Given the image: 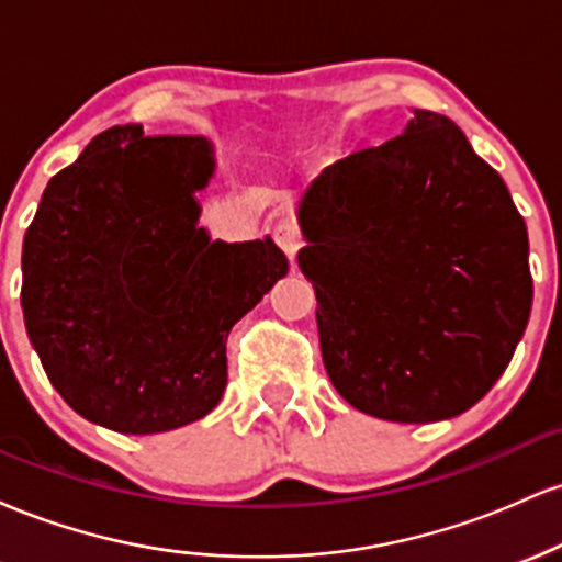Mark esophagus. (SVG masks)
Returning a JSON list of instances; mask_svg holds the SVG:
<instances>
[{"label": "esophagus", "mask_w": 562, "mask_h": 562, "mask_svg": "<svg viewBox=\"0 0 562 562\" xmlns=\"http://www.w3.org/2000/svg\"><path fill=\"white\" fill-rule=\"evenodd\" d=\"M274 243L280 245V250L288 256V259H293V256L299 254V248H301L299 227H295L293 222H280L274 227Z\"/></svg>", "instance_id": "34e87169"}]
</instances>
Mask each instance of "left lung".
<instances>
[{
    "mask_svg": "<svg viewBox=\"0 0 562 562\" xmlns=\"http://www.w3.org/2000/svg\"><path fill=\"white\" fill-rule=\"evenodd\" d=\"M299 224L322 359L353 409L438 423L492 391L531 314L528 232L454 121L412 111L398 137L327 166Z\"/></svg>",
    "mask_w": 562,
    "mask_h": 562,
    "instance_id": "obj_1",
    "label": "left lung"
}]
</instances>
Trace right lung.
Here are the masks:
<instances>
[{"label":"right lung","instance_id":"add662e5","mask_svg":"<svg viewBox=\"0 0 562 562\" xmlns=\"http://www.w3.org/2000/svg\"><path fill=\"white\" fill-rule=\"evenodd\" d=\"M216 171L203 137L113 126L55 173L23 240L21 306L55 391L126 436L209 415L227 389V335L288 259L272 237L211 240L195 192Z\"/></svg>","mask_w":562,"mask_h":562}]
</instances>
